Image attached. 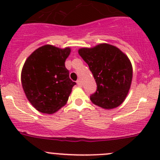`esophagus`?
I'll return each instance as SVG.
<instances>
[{
  "instance_id": "obj_1",
  "label": "esophagus",
  "mask_w": 160,
  "mask_h": 160,
  "mask_svg": "<svg viewBox=\"0 0 160 160\" xmlns=\"http://www.w3.org/2000/svg\"><path fill=\"white\" fill-rule=\"evenodd\" d=\"M77 85H78L79 87H81L82 86V83H81V81H80V80H77Z\"/></svg>"
}]
</instances>
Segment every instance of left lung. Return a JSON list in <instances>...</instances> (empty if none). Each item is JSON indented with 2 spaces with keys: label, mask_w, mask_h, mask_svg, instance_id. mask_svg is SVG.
Instances as JSON below:
<instances>
[{
  "label": "left lung",
  "mask_w": 160,
  "mask_h": 160,
  "mask_svg": "<svg viewBox=\"0 0 160 160\" xmlns=\"http://www.w3.org/2000/svg\"><path fill=\"white\" fill-rule=\"evenodd\" d=\"M78 53L89 66L98 87L90 101L104 109L118 107L126 98L132 83V66L128 56L107 43L81 48Z\"/></svg>",
  "instance_id": "8db88e82"
}]
</instances>
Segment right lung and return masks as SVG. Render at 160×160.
Instances as JSON below:
<instances>
[{
  "label": "right lung",
  "instance_id": "add662e5",
  "mask_svg": "<svg viewBox=\"0 0 160 160\" xmlns=\"http://www.w3.org/2000/svg\"><path fill=\"white\" fill-rule=\"evenodd\" d=\"M70 47L46 45L27 58L22 70V84L26 98L39 112L54 114L68 101L76 84L69 77L65 61Z\"/></svg>",
  "mask_w": 160,
  "mask_h": 160
}]
</instances>
